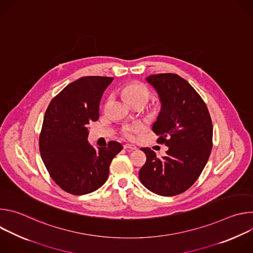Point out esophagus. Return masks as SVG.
Here are the masks:
<instances>
[{
	"label": "esophagus",
	"instance_id": "esophagus-1",
	"mask_svg": "<svg viewBox=\"0 0 253 253\" xmlns=\"http://www.w3.org/2000/svg\"><path fill=\"white\" fill-rule=\"evenodd\" d=\"M124 149L129 150V151H133V150H137V147L135 145H133V144H125Z\"/></svg>",
	"mask_w": 253,
	"mask_h": 253
}]
</instances>
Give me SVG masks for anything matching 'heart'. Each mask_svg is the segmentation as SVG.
I'll return each mask as SVG.
<instances>
[{"label":"heart","instance_id":"obj_1","mask_svg":"<svg viewBox=\"0 0 253 253\" xmlns=\"http://www.w3.org/2000/svg\"><path fill=\"white\" fill-rule=\"evenodd\" d=\"M122 94L133 104L137 103H143L146 104L150 97H151V91L150 89L141 82H129L125 84L121 89ZM144 126L141 123H133L129 125H125L122 128V134L127 139H134L135 135L143 130Z\"/></svg>","mask_w":253,"mask_h":253}]
</instances>
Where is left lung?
<instances>
[{
	"label": "left lung",
	"mask_w": 253,
	"mask_h": 253,
	"mask_svg": "<svg viewBox=\"0 0 253 253\" xmlns=\"http://www.w3.org/2000/svg\"><path fill=\"white\" fill-rule=\"evenodd\" d=\"M146 80L162 103L152 130L158 135L157 142L165 144L168 150L158 158L150 148H141L146 162L139 171L140 181L158 195L181 194L194 184L210 156L211 117L200 95L177 74H156Z\"/></svg>",
	"instance_id": "left-lung-1"
}]
</instances>
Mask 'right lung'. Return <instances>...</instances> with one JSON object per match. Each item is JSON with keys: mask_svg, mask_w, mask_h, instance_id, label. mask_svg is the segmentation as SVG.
<instances>
[{"mask_svg": "<svg viewBox=\"0 0 253 253\" xmlns=\"http://www.w3.org/2000/svg\"><path fill=\"white\" fill-rule=\"evenodd\" d=\"M113 78L86 76L67 85L50 102L42 125L39 148L55 183L73 195L91 193L108 179L113 158L122 145L110 141L95 149L88 143V125L99 119L103 92Z\"/></svg>", "mask_w": 253, "mask_h": 253, "instance_id": "add662e5", "label": "right lung"}]
</instances>
